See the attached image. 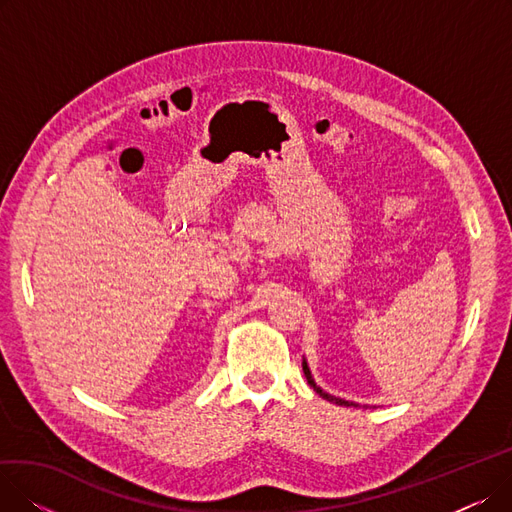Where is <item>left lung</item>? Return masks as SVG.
Here are the masks:
<instances>
[{"label": "left lung", "mask_w": 512, "mask_h": 512, "mask_svg": "<svg viewBox=\"0 0 512 512\" xmlns=\"http://www.w3.org/2000/svg\"><path fill=\"white\" fill-rule=\"evenodd\" d=\"M303 371H305V378H307V382L313 386V390L321 396V398H326V400H330V402H336V405H340V407H359L357 402H351V400H344V398H338V396H332V394H328V392H324L321 390L317 384H315V380L311 378V371H309V365H307V361L303 359Z\"/></svg>", "instance_id": "1"}]
</instances>
